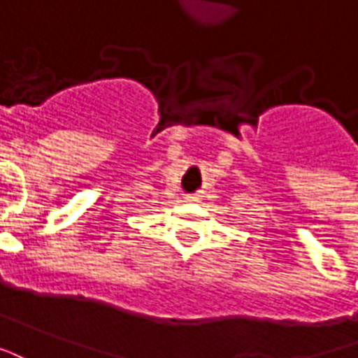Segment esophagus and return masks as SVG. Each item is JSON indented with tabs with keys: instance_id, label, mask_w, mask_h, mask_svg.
<instances>
[{
	"instance_id": "1",
	"label": "esophagus",
	"mask_w": 358,
	"mask_h": 358,
	"mask_svg": "<svg viewBox=\"0 0 358 358\" xmlns=\"http://www.w3.org/2000/svg\"><path fill=\"white\" fill-rule=\"evenodd\" d=\"M187 202H198V196H187Z\"/></svg>"
}]
</instances>
